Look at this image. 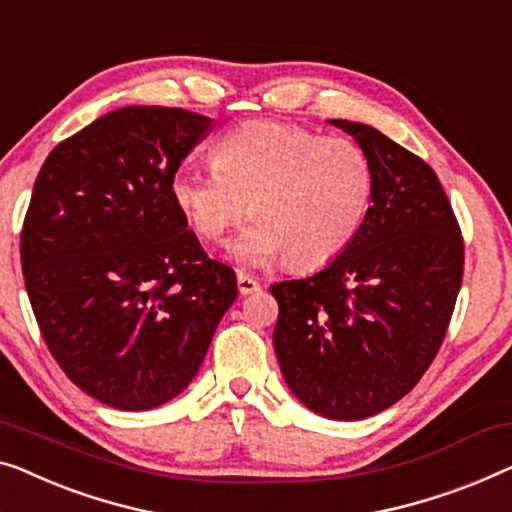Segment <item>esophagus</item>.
Returning a JSON list of instances; mask_svg holds the SVG:
<instances>
[{"instance_id":"1","label":"esophagus","mask_w":512,"mask_h":512,"mask_svg":"<svg viewBox=\"0 0 512 512\" xmlns=\"http://www.w3.org/2000/svg\"><path fill=\"white\" fill-rule=\"evenodd\" d=\"M238 288H240L242 295H251V293H256L258 288H261V284H258V281L251 277V274L238 272Z\"/></svg>"}]
</instances>
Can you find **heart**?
<instances>
[{
	"label": "heart",
	"instance_id": "b5f03b06",
	"mask_svg": "<svg viewBox=\"0 0 512 512\" xmlns=\"http://www.w3.org/2000/svg\"><path fill=\"white\" fill-rule=\"evenodd\" d=\"M210 161L212 170L177 168L170 198L210 242L249 201L254 219L228 247L247 265L286 256L307 270L335 261L360 235L374 201V166L358 143L295 124H242L212 145Z\"/></svg>",
	"mask_w": 512,
	"mask_h": 512
}]
</instances>
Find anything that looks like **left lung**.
<instances>
[{
  "label": "left lung",
  "mask_w": 512,
  "mask_h": 512,
  "mask_svg": "<svg viewBox=\"0 0 512 512\" xmlns=\"http://www.w3.org/2000/svg\"><path fill=\"white\" fill-rule=\"evenodd\" d=\"M367 152L374 201L355 242L307 279L272 284L274 353L309 411L362 420L432 365L462 286L464 242L439 177L369 124L328 120Z\"/></svg>",
  "instance_id": "obj_1"
}]
</instances>
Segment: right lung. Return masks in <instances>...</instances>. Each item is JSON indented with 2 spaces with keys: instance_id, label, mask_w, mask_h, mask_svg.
Returning a JSON list of instances; mask_svg holds the SVG:
<instances>
[{
  "instance_id": "1",
  "label": "right lung",
  "mask_w": 512,
  "mask_h": 512,
  "mask_svg": "<svg viewBox=\"0 0 512 512\" xmlns=\"http://www.w3.org/2000/svg\"><path fill=\"white\" fill-rule=\"evenodd\" d=\"M212 127L182 108L127 106L48 154L20 258L41 335L101 404L147 411L180 395L238 298L170 198V177Z\"/></svg>"
}]
</instances>
